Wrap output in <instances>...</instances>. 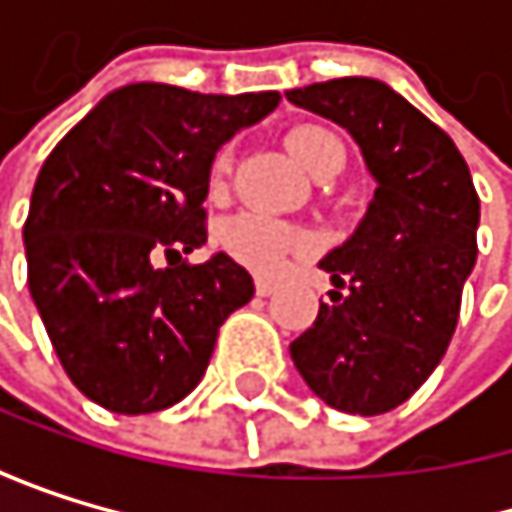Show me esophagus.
<instances>
[{"label":"esophagus","instance_id":"34e87169","mask_svg":"<svg viewBox=\"0 0 512 512\" xmlns=\"http://www.w3.org/2000/svg\"><path fill=\"white\" fill-rule=\"evenodd\" d=\"M276 288H279V282H273V279H264V276L254 279V291H258L261 298H270V294H276Z\"/></svg>","mask_w":512,"mask_h":512}]
</instances>
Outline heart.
Instances as JSON below:
<instances>
[{
	"instance_id": "heart-1",
	"label": "heart",
	"mask_w": 512,
	"mask_h": 512,
	"mask_svg": "<svg viewBox=\"0 0 512 512\" xmlns=\"http://www.w3.org/2000/svg\"><path fill=\"white\" fill-rule=\"evenodd\" d=\"M288 153L298 159L313 178L338 159V153H344L341 141L334 137L331 131L325 128H316V125H298L291 128L288 137ZM227 168V156L218 159L214 171H224ZM221 242L224 248L230 251V258H236L242 267L248 270H258V273H270L276 270L291 251L301 248V239L294 236L285 224L273 221V218H264V214H239L233 218L224 233H221Z\"/></svg>"
}]
</instances>
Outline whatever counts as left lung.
Wrapping results in <instances>:
<instances>
[{"label":"left lung","instance_id":"obj_1","mask_svg":"<svg viewBox=\"0 0 512 512\" xmlns=\"http://www.w3.org/2000/svg\"><path fill=\"white\" fill-rule=\"evenodd\" d=\"M285 97L347 128L378 184L353 236L319 261L331 301L291 341V362L325 405L384 415L430 378L455 334L479 196L455 141L387 82L344 76Z\"/></svg>","mask_w":512,"mask_h":512}]
</instances>
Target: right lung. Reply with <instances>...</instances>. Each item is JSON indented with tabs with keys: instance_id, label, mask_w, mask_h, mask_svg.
<instances>
[{
	"instance_id": "right-lung-1",
	"label": "right lung",
	"mask_w": 512,
	"mask_h": 512,
	"mask_svg": "<svg viewBox=\"0 0 512 512\" xmlns=\"http://www.w3.org/2000/svg\"><path fill=\"white\" fill-rule=\"evenodd\" d=\"M279 91L199 94L165 82L110 91L45 159L24 224L27 285L70 381L116 415L181 402L218 328L251 301L230 254L205 264L218 150L279 107Z\"/></svg>"
}]
</instances>
